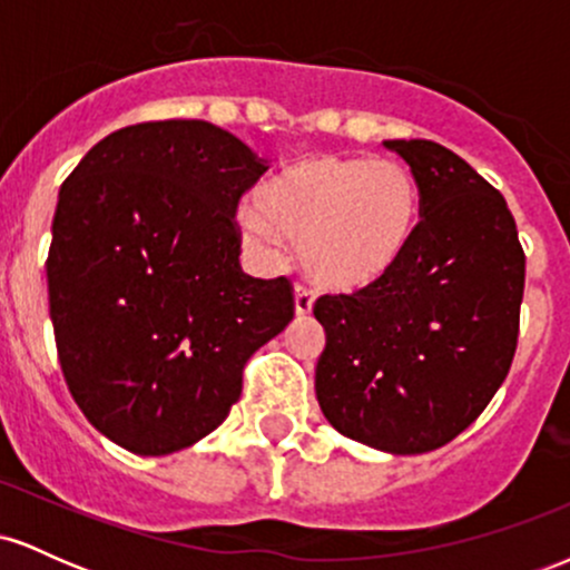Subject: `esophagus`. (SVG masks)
Instances as JSON below:
<instances>
[{
	"instance_id": "1",
	"label": "esophagus",
	"mask_w": 570,
	"mask_h": 570,
	"mask_svg": "<svg viewBox=\"0 0 570 570\" xmlns=\"http://www.w3.org/2000/svg\"><path fill=\"white\" fill-rule=\"evenodd\" d=\"M313 289L307 284H297L294 286V313L297 318H307L313 313Z\"/></svg>"
}]
</instances>
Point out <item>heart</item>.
<instances>
[{
  "label": "heart",
  "instance_id": "1",
  "mask_svg": "<svg viewBox=\"0 0 570 570\" xmlns=\"http://www.w3.org/2000/svg\"><path fill=\"white\" fill-rule=\"evenodd\" d=\"M421 217L415 174L399 160L305 155L259 189L240 212L259 257H284V235L299 244L307 276L332 292H362L404 257Z\"/></svg>",
  "mask_w": 570,
  "mask_h": 570
}]
</instances>
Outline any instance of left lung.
Segmentation results:
<instances>
[{
  "label": "left lung",
  "mask_w": 570,
  "mask_h": 570,
  "mask_svg": "<svg viewBox=\"0 0 570 570\" xmlns=\"http://www.w3.org/2000/svg\"><path fill=\"white\" fill-rule=\"evenodd\" d=\"M421 222L375 286L324 294L316 399L353 442L396 455L455 440L509 375L520 335L525 252L503 195L448 147L396 139Z\"/></svg>",
  "instance_id": "left-lung-1"
}]
</instances>
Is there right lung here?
<instances>
[{
	"label": "right lung",
	"instance_id": "right-lung-1",
	"mask_svg": "<svg viewBox=\"0 0 570 570\" xmlns=\"http://www.w3.org/2000/svg\"><path fill=\"white\" fill-rule=\"evenodd\" d=\"M267 163L206 120L109 134L58 193L48 297L77 407L136 455L230 415L254 351L294 318L286 276L240 271L238 203Z\"/></svg>",
	"mask_w": 570,
	"mask_h": 570
}]
</instances>
